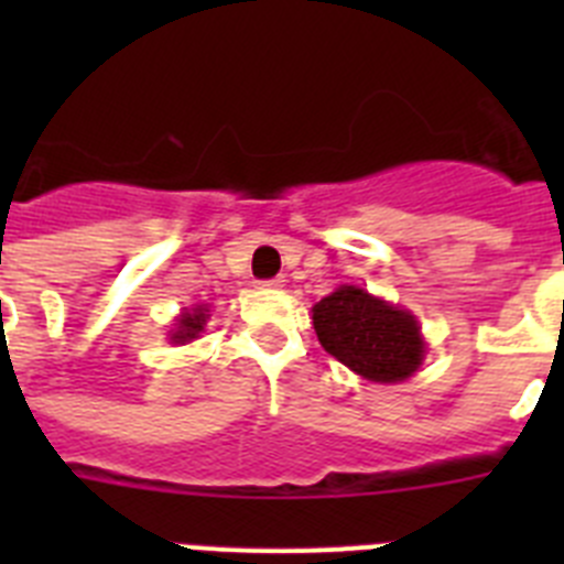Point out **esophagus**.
I'll list each match as a JSON object with an SVG mask.
<instances>
[{
  "label": "esophagus",
  "mask_w": 564,
  "mask_h": 564,
  "mask_svg": "<svg viewBox=\"0 0 564 564\" xmlns=\"http://www.w3.org/2000/svg\"><path fill=\"white\" fill-rule=\"evenodd\" d=\"M259 288H262V291H279V288L285 285V279L282 276H273V279H262V282H257Z\"/></svg>",
  "instance_id": "obj_1"
}]
</instances>
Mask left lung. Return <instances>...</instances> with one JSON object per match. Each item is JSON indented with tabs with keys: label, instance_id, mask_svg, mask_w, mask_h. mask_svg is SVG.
<instances>
[{
	"label": "left lung",
	"instance_id": "left-lung-1",
	"mask_svg": "<svg viewBox=\"0 0 564 564\" xmlns=\"http://www.w3.org/2000/svg\"><path fill=\"white\" fill-rule=\"evenodd\" d=\"M313 327L327 352L356 376L378 383L410 378L421 367L426 344L410 311L341 285L313 305Z\"/></svg>",
	"mask_w": 564,
	"mask_h": 564
}]
</instances>
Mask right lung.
I'll return each instance as SVG.
<instances>
[{
    "label": "right lung",
    "instance_id": "obj_1",
    "mask_svg": "<svg viewBox=\"0 0 564 564\" xmlns=\"http://www.w3.org/2000/svg\"><path fill=\"white\" fill-rule=\"evenodd\" d=\"M206 318H208V307L206 305H194L192 311L181 313L177 316V325L174 330H169V341L172 344H186L192 338H197L206 327Z\"/></svg>",
    "mask_w": 564,
    "mask_h": 564
}]
</instances>
